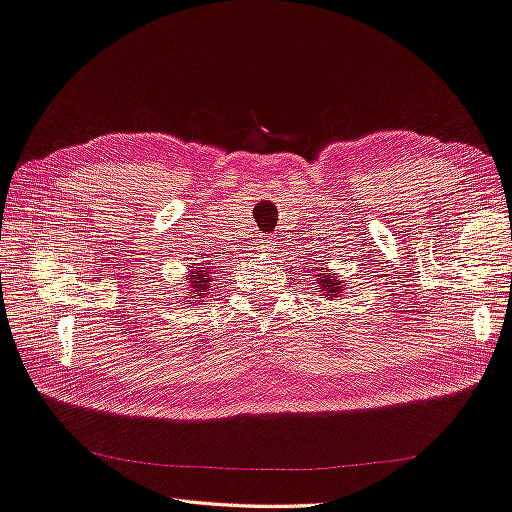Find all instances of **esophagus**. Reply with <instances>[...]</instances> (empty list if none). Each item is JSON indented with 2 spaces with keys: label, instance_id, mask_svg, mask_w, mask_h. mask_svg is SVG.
Instances as JSON below:
<instances>
[{
  "label": "esophagus",
  "instance_id": "obj_1",
  "mask_svg": "<svg viewBox=\"0 0 512 512\" xmlns=\"http://www.w3.org/2000/svg\"><path fill=\"white\" fill-rule=\"evenodd\" d=\"M271 247H273V243H271V241H260L258 250H271Z\"/></svg>",
  "mask_w": 512,
  "mask_h": 512
}]
</instances>
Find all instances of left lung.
I'll return each mask as SVG.
<instances>
[{
    "label": "left lung",
    "mask_w": 512,
    "mask_h": 512,
    "mask_svg": "<svg viewBox=\"0 0 512 512\" xmlns=\"http://www.w3.org/2000/svg\"><path fill=\"white\" fill-rule=\"evenodd\" d=\"M308 275H312V280H310L314 284L312 290H316V293H323L327 299L342 297L344 290H347V284H344V280L338 273L325 271L323 267H314L312 271H308Z\"/></svg>",
    "instance_id": "obj_1"
}]
</instances>
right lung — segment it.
Segmentation results:
<instances>
[{
	"instance_id": "add662e5",
	"label": "right lung",
	"mask_w": 512,
	"mask_h": 512,
	"mask_svg": "<svg viewBox=\"0 0 512 512\" xmlns=\"http://www.w3.org/2000/svg\"><path fill=\"white\" fill-rule=\"evenodd\" d=\"M211 271H206V267H193L191 271H189V275H185V278L189 280V297H187V301L191 303H198L202 297H206L209 295V290H211V275H209Z\"/></svg>"
}]
</instances>
